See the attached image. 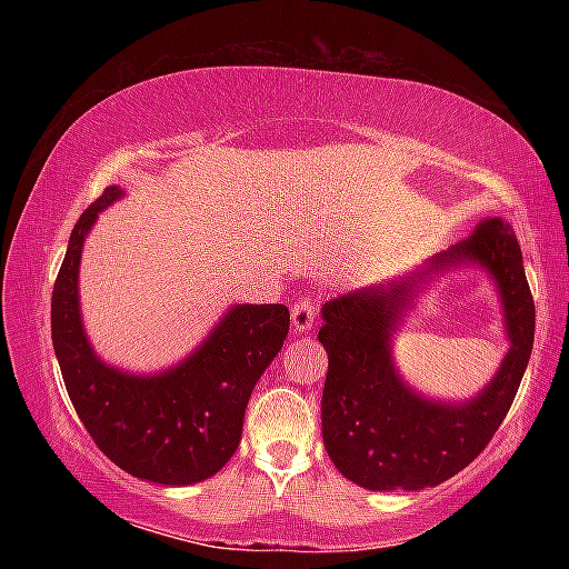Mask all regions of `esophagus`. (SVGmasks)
I'll return each mask as SVG.
<instances>
[{"label":"esophagus","instance_id":"esophagus-1","mask_svg":"<svg viewBox=\"0 0 569 569\" xmlns=\"http://www.w3.org/2000/svg\"><path fill=\"white\" fill-rule=\"evenodd\" d=\"M318 312H320V306H318L316 298H310V296L300 298L298 303L293 306V310H291V328H293V332L296 335L308 332L312 325H316Z\"/></svg>","mask_w":569,"mask_h":569}]
</instances>
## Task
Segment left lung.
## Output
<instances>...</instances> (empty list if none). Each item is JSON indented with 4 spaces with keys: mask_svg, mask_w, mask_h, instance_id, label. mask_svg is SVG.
Here are the masks:
<instances>
[{
    "mask_svg": "<svg viewBox=\"0 0 569 569\" xmlns=\"http://www.w3.org/2000/svg\"><path fill=\"white\" fill-rule=\"evenodd\" d=\"M477 268L495 283L510 349L495 377L462 402L408 385L392 342L417 298L447 272ZM536 335V306L509 222L485 217L467 239L379 286L322 306L328 352L322 442L335 467L369 491L438 487L475 459L509 413Z\"/></svg>",
    "mask_w": 569,
    "mask_h": 569,
    "instance_id": "1",
    "label": "left lung"
}]
</instances>
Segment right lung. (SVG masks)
<instances>
[{"label":"right lung","mask_w":569,"mask_h":569,"mask_svg":"<svg viewBox=\"0 0 569 569\" xmlns=\"http://www.w3.org/2000/svg\"><path fill=\"white\" fill-rule=\"evenodd\" d=\"M127 196L110 186L72 229L51 300V335L72 408L100 450L131 477L190 487L217 475L234 455L253 386L281 352L286 306H229L202 342L159 371L104 361L80 310V259L100 212Z\"/></svg>","instance_id":"add662e5"}]
</instances>
